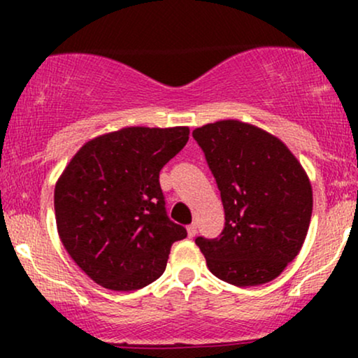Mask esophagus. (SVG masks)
<instances>
[{
  "instance_id": "34e87169",
  "label": "esophagus",
  "mask_w": 358,
  "mask_h": 358,
  "mask_svg": "<svg viewBox=\"0 0 358 358\" xmlns=\"http://www.w3.org/2000/svg\"><path fill=\"white\" fill-rule=\"evenodd\" d=\"M188 237H195L196 236V224H190L188 225Z\"/></svg>"
}]
</instances>
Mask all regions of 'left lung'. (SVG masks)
I'll list each match as a JSON object with an SVG mask.
<instances>
[{"mask_svg":"<svg viewBox=\"0 0 358 358\" xmlns=\"http://www.w3.org/2000/svg\"><path fill=\"white\" fill-rule=\"evenodd\" d=\"M193 138L215 176L225 227L196 237L213 276L234 286L273 281L298 256L313 210V192L296 156L261 127L225 119Z\"/></svg>","mask_w":358,"mask_h":358,"instance_id":"8db88e82","label":"left lung"}]
</instances>
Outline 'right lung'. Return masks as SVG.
<instances>
[{"mask_svg": "<svg viewBox=\"0 0 358 358\" xmlns=\"http://www.w3.org/2000/svg\"><path fill=\"white\" fill-rule=\"evenodd\" d=\"M190 129L122 127L73 155L53 193L57 231L87 276L113 291L141 289L165 273L171 244L187 237L168 219L159 171Z\"/></svg>", "mask_w": 358, "mask_h": 358, "instance_id": "obj_1", "label": "right lung"}]
</instances>
